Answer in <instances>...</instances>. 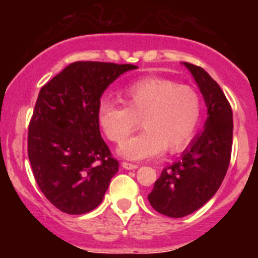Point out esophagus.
<instances>
[{
  "label": "esophagus",
  "instance_id": "34e87169",
  "mask_svg": "<svg viewBox=\"0 0 258 258\" xmlns=\"http://www.w3.org/2000/svg\"><path fill=\"white\" fill-rule=\"evenodd\" d=\"M121 167H123L124 169L133 170V169H137L138 165L137 164H132V163H128V162H123V163H121Z\"/></svg>",
  "mask_w": 258,
  "mask_h": 258
}]
</instances>
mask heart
<instances>
[{
  "instance_id": "obj_1",
  "label": "heart",
  "mask_w": 258,
  "mask_h": 258,
  "mask_svg": "<svg viewBox=\"0 0 258 258\" xmlns=\"http://www.w3.org/2000/svg\"><path fill=\"white\" fill-rule=\"evenodd\" d=\"M125 105L103 99L96 110L99 126L111 142L121 143L139 125L146 129L119 147L130 160H144L183 149L195 137L202 116V99L188 85L164 78H144L121 91Z\"/></svg>"
}]
</instances>
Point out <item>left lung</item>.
<instances>
[{
    "label": "left lung",
    "instance_id": "1",
    "mask_svg": "<svg viewBox=\"0 0 258 258\" xmlns=\"http://www.w3.org/2000/svg\"><path fill=\"white\" fill-rule=\"evenodd\" d=\"M205 99L207 120L179 159L163 169L148 195L150 206L162 215L180 218L205 206L222 184L231 159L233 118L218 84L200 66L183 62Z\"/></svg>",
    "mask_w": 258,
    "mask_h": 258
}]
</instances>
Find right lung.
<instances>
[{
    "mask_svg": "<svg viewBox=\"0 0 258 258\" xmlns=\"http://www.w3.org/2000/svg\"><path fill=\"white\" fill-rule=\"evenodd\" d=\"M135 69L132 63L78 61L40 90L29 126V159L37 185L61 212L95 210L118 172L96 110L108 86Z\"/></svg>",
    "mask_w": 258,
    "mask_h": 258,
    "instance_id": "1",
    "label": "right lung"
}]
</instances>
